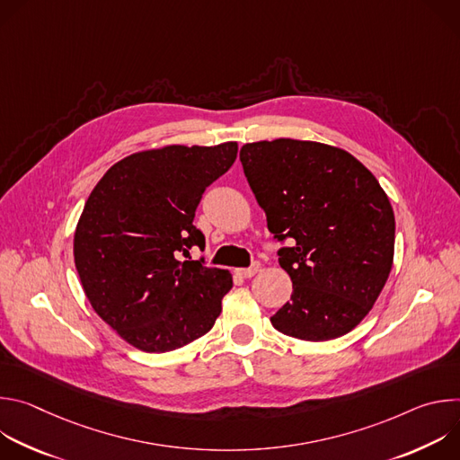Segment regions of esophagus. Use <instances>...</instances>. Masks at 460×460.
I'll use <instances>...</instances> for the list:
<instances>
[{
    "label": "esophagus",
    "instance_id": "34e87169",
    "mask_svg": "<svg viewBox=\"0 0 460 460\" xmlns=\"http://www.w3.org/2000/svg\"><path fill=\"white\" fill-rule=\"evenodd\" d=\"M258 271H260V261H252L251 268H240V270H236V275H240L242 279H251V277H254Z\"/></svg>",
    "mask_w": 460,
    "mask_h": 460
}]
</instances>
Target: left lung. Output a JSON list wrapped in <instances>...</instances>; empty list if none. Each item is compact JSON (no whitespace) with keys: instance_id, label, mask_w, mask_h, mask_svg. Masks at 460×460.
I'll return each mask as SVG.
<instances>
[{"instance_id":"obj_1","label":"left lung","mask_w":460,"mask_h":460,"mask_svg":"<svg viewBox=\"0 0 460 460\" xmlns=\"http://www.w3.org/2000/svg\"><path fill=\"white\" fill-rule=\"evenodd\" d=\"M240 162L268 229L291 240L279 264L293 293L271 316L275 330L307 342L349 333L395 252V215L378 180L344 149L291 138L245 144Z\"/></svg>"}]
</instances>
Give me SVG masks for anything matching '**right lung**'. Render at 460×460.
I'll use <instances>...</instances> for the list:
<instances>
[{
    "mask_svg": "<svg viewBox=\"0 0 460 460\" xmlns=\"http://www.w3.org/2000/svg\"><path fill=\"white\" fill-rule=\"evenodd\" d=\"M236 153V142L135 153L93 189L75 233V264L93 309L130 346L165 353L215 325L233 277L185 258L206 245L194 211Z\"/></svg>",
    "mask_w": 460,
    "mask_h": 460,
    "instance_id": "right-lung-1",
    "label": "right lung"
}]
</instances>
